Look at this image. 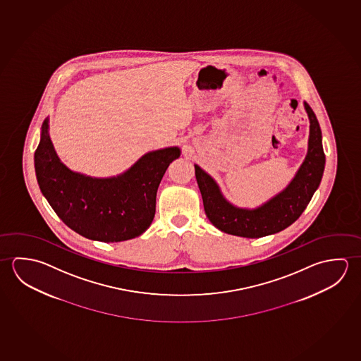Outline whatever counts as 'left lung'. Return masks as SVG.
Wrapping results in <instances>:
<instances>
[{"mask_svg": "<svg viewBox=\"0 0 361 361\" xmlns=\"http://www.w3.org/2000/svg\"><path fill=\"white\" fill-rule=\"evenodd\" d=\"M303 106L310 120L306 158L287 187L260 206H235L224 196L214 178L200 165L195 164L204 212L214 227L235 236L257 238L279 233L300 219L319 187L326 163L317 117L306 102Z\"/></svg>", "mask_w": 361, "mask_h": 361, "instance_id": "1", "label": "left lung"}]
</instances>
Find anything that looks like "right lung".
Here are the masks:
<instances>
[{
	"instance_id": "add662e5",
	"label": "right lung",
	"mask_w": 361,
	"mask_h": 361,
	"mask_svg": "<svg viewBox=\"0 0 361 361\" xmlns=\"http://www.w3.org/2000/svg\"><path fill=\"white\" fill-rule=\"evenodd\" d=\"M179 157L180 147H163L144 154L117 176H86L59 159L47 117L34 163L43 196L69 228L90 240L120 243L140 236L152 225L160 180Z\"/></svg>"
}]
</instances>
